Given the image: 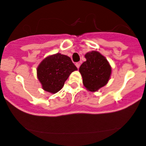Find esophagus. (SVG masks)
Segmentation results:
<instances>
[{"mask_svg": "<svg viewBox=\"0 0 146 146\" xmlns=\"http://www.w3.org/2000/svg\"><path fill=\"white\" fill-rule=\"evenodd\" d=\"M76 67L78 68H79V67H80V63H76Z\"/></svg>", "mask_w": 146, "mask_h": 146, "instance_id": "34e87169", "label": "esophagus"}]
</instances>
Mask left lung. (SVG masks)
Wrapping results in <instances>:
<instances>
[{
    "mask_svg": "<svg viewBox=\"0 0 146 146\" xmlns=\"http://www.w3.org/2000/svg\"><path fill=\"white\" fill-rule=\"evenodd\" d=\"M86 61L79 68L82 82L87 90L95 92L104 86L110 80L111 68L110 64L98 51H92L85 55Z\"/></svg>",
    "mask_w": 146,
    "mask_h": 146,
    "instance_id": "obj_1",
    "label": "left lung"
}]
</instances>
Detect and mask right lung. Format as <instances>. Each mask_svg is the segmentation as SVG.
I'll list each match as a JSON object with an SVG mask.
<instances>
[{
  "instance_id": "add662e5",
  "label": "right lung",
  "mask_w": 146,
  "mask_h": 146,
  "mask_svg": "<svg viewBox=\"0 0 146 146\" xmlns=\"http://www.w3.org/2000/svg\"><path fill=\"white\" fill-rule=\"evenodd\" d=\"M78 70L70 57L61 54L49 56L37 68V77L42 88L51 93L58 92L70 73Z\"/></svg>"
}]
</instances>
